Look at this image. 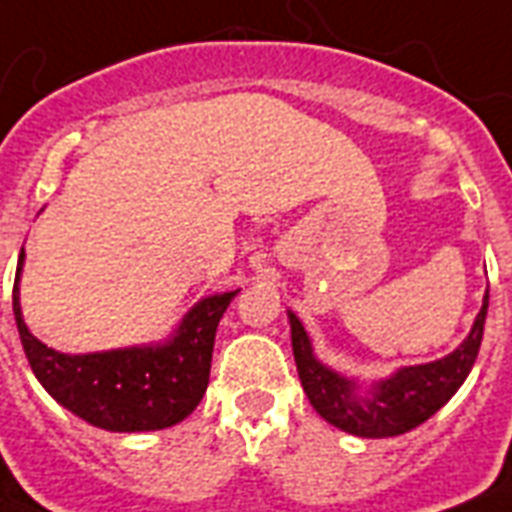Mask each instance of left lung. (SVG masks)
Instances as JSON below:
<instances>
[{
	"label": "left lung",
	"instance_id": "1",
	"mask_svg": "<svg viewBox=\"0 0 512 512\" xmlns=\"http://www.w3.org/2000/svg\"><path fill=\"white\" fill-rule=\"evenodd\" d=\"M486 311H489V292L484 295V305L468 340L460 348L430 364L398 369L390 380L377 382L366 398L356 396V382L345 380L316 361L303 324L295 313H289L292 350H295L303 390L311 398L313 409L345 433L361 438L401 436L433 417L465 382L484 340Z\"/></svg>",
	"mask_w": 512,
	"mask_h": 512
}]
</instances>
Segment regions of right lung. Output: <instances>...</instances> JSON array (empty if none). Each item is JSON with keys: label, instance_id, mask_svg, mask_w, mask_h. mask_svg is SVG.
<instances>
[{"label": "right lung", "instance_id": "obj_1", "mask_svg": "<svg viewBox=\"0 0 512 512\" xmlns=\"http://www.w3.org/2000/svg\"><path fill=\"white\" fill-rule=\"evenodd\" d=\"M20 268L23 249L12 287L20 342L36 380L68 412L114 433H140L170 428L199 406L209 382L217 324L239 289L201 300L164 345L66 356L36 340L23 324L18 303Z\"/></svg>", "mask_w": 512, "mask_h": 512}]
</instances>
